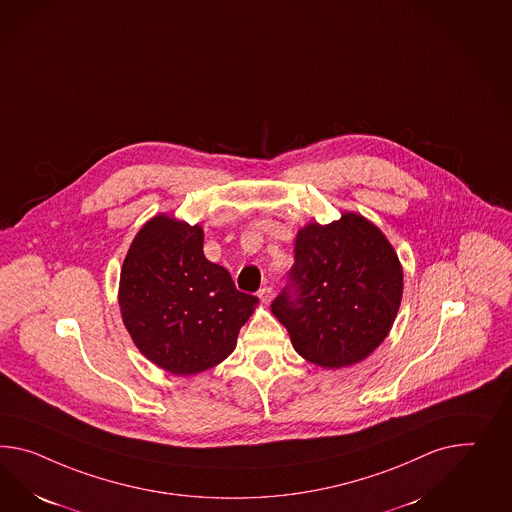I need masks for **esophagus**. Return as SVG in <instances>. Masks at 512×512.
<instances>
[{
  "instance_id": "1",
  "label": "esophagus",
  "mask_w": 512,
  "mask_h": 512,
  "mask_svg": "<svg viewBox=\"0 0 512 512\" xmlns=\"http://www.w3.org/2000/svg\"><path fill=\"white\" fill-rule=\"evenodd\" d=\"M258 297H260V301L265 302V304L273 301V288L263 286V288L258 291Z\"/></svg>"
}]
</instances>
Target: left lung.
<instances>
[{"label":"left lung","mask_w":512,"mask_h":512,"mask_svg":"<svg viewBox=\"0 0 512 512\" xmlns=\"http://www.w3.org/2000/svg\"><path fill=\"white\" fill-rule=\"evenodd\" d=\"M403 295V269L375 224L356 213L304 226L288 284L271 302L295 351L317 366L364 360L388 336Z\"/></svg>","instance_id":"8db88e82"}]
</instances>
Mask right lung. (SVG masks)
Instances as JSON below:
<instances>
[{
  "mask_svg": "<svg viewBox=\"0 0 512 512\" xmlns=\"http://www.w3.org/2000/svg\"><path fill=\"white\" fill-rule=\"evenodd\" d=\"M202 245L200 226L158 215L139 230L120 271L124 325L139 351L174 375L224 360L258 302L206 260Z\"/></svg>",
  "mask_w": 512,
  "mask_h": 512,
  "instance_id": "right-lung-1",
  "label": "right lung"
}]
</instances>
